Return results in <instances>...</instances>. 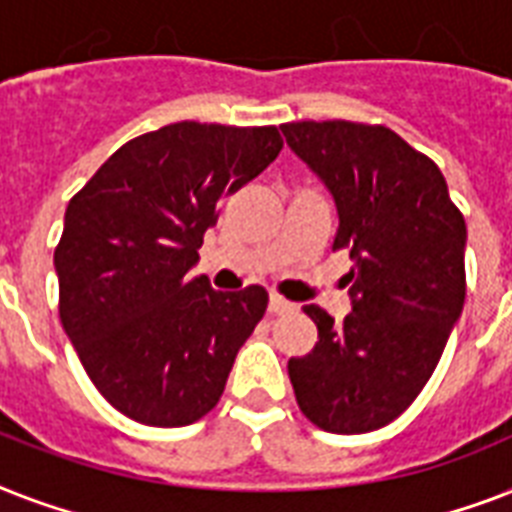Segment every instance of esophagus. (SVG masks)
<instances>
[{
	"instance_id": "obj_1",
	"label": "esophagus",
	"mask_w": 512,
	"mask_h": 512,
	"mask_svg": "<svg viewBox=\"0 0 512 512\" xmlns=\"http://www.w3.org/2000/svg\"><path fill=\"white\" fill-rule=\"evenodd\" d=\"M268 311H271L273 316H281V313L295 311V303H289V300H284V297L279 295H271V300H268Z\"/></svg>"
}]
</instances>
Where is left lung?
<instances>
[{
  "label": "left lung",
  "instance_id": "obj_1",
  "mask_svg": "<svg viewBox=\"0 0 512 512\" xmlns=\"http://www.w3.org/2000/svg\"><path fill=\"white\" fill-rule=\"evenodd\" d=\"M337 207L353 311L305 305L319 342L289 358L300 412L327 433L388 425L420 396L465 305V220L436 164L388 127L281 124Z\"/></svg>",
  "mask_w": 512,
  "mask_h": 512
}]
</instances>
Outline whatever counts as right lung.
Instances as JSON below:
<instances>
[{
    "label": "right lung",
    "instance_id": "1",
    "mask_svg": "<svg viewBox=\"0 0 512 512\" xmlns=\"http://www.w3.org/2000/svg\"><path fill=\"white\" fill-rule=\"evenodd\" d=\"M281 146L276 127L167 124L124 143L68 201L60 321L100 396L130 420L183 428L223 396L268 292H215L188 271L217 204Z\"/></svg>",
    "mask_w": 512,
    "mask_h": 512
}]
</instances>
